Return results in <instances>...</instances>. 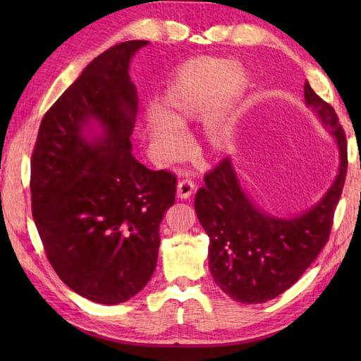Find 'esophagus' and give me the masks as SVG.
Instances as JSON below:
<instances>
[{"instance_id": "1", "label": "esophagus", "mask_w": 361, "mask_h": 361, "mask_svg": "<svg viewBox=\"0 0 361 361\" xmlns=\"http://www.w3.org/2000/svg\"><path fill=\"white\" fill-rule=\"evenodd\" d=\"M194 190H195L194 181L190 178H185L178 181V185H176V197L181 198V200H188V198L194 194Z\"/></svg>"}]
</instances>
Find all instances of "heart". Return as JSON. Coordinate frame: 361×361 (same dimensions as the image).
<instances>
[{
    "label": "heart",
    "instance_id": "1",
    "mask_svg": "<svg viewBox=\"0 0 361 361\" xmlns=\"http://www.w3.org/2000/svg\"><path fill=\"white\" fill-rule=\"evenodd\" d=\"M247 78L228 59L203 57L183 65L163 96V118L149 122L153 145L167 157L183 147L178 130L204 119V136L212 149L221 150L234 140L237 109Z\"/></svg>",
    "mask_w": 361,
    "mask_h": 361
}]
</instances>
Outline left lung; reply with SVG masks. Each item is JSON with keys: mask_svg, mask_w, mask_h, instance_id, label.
I'll list each match as a JSON object with an SVG mask.
<instances>
[{"mask_svg": "<svg viewBox=\"0 0 361 361\" xmlns=\"http://www.w3.org/2000/svg\"><path fill=\"white\" fill-rule=\"evenodd\" d=\"M304 97L336 140L341 158L334 185L317 204L291 219L260 211L243 192L229 158L204 175V186L195 195L197 217L209 235L211 274L237 302H267L283 293L317 259L331 234L348 172L346 136L334 106L309 82Z\"/></svg>", "mask_w": 361, "mask_h": 361, "instance_id": "left-lung-1", "label": "left lung"}]
</instances>
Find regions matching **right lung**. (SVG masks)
<instances>
[{
  "instance_id": "right-lung-1",
  "label": "right lung",
  "mask_w": 361,
  "mask_h": 361,
  "mask_svg": "<svg viewBox=\"0 0 361 361\" xmlns=\"http://www.w3.org/2000/svg\"><path fill=\"white\" fill-rule=\"evenodd\" d=\"M147 43H119L82 71L46 111L30 161L32 217L49 264L99 304L126 302L150 281L159 224L175 203L176 176L132 155L137 94L128 66Z\"/></svg>"
}]
</instances>
